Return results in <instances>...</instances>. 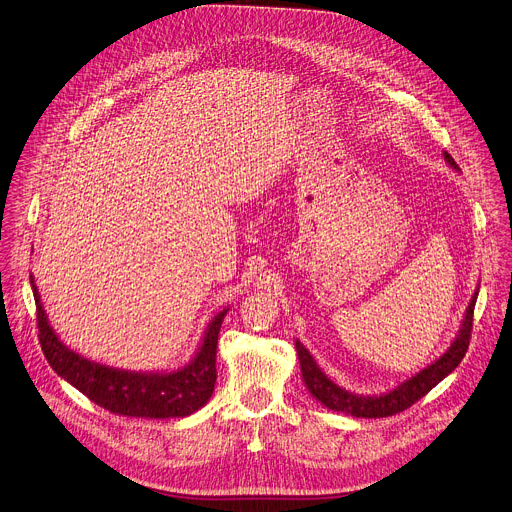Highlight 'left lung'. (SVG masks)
I'll return each instance as SVG.
<instances>
[{
  "label": "left lung",
  "mask_w": 512,
  "mask_h": 512,
  "mask_svg": "<svg viewBox=\"0 0 512 512\" xmlns=\"http://www.w3.org/2000/svg\"><path fill=\"white\" fill-rule=\"evenodd\" d=\"M444 162L452 168V170H460L458 164L452 160V156L448 152H442ZM476 296H478V288L474 290L468 308L464 312L460 330L454 338V342L448 346V350L436 358L432 364H428L426 368H422L420 372H416L414 376H410L408 380L400 382L398 386H394L388 392L382 394H354L338 384H334L316 364V360L312 358V354L304 348V344L300 340H296V352H298V360H300V370H302V380L308 388V392L322 402L326 408L336 410V412H344L356 418H384V416H392L396 412L406 410L408 406H412L416 400H420L426 392H430L442 378H446L462 360V356L468 350V342H470V330H472V314H474V304H476Z\"/></svg>",
  "instance_id": "left-lung-1"
}]
</instances>
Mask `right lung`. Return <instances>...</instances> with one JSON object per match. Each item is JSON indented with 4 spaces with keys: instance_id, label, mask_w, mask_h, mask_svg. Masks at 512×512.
<instances>
[{
    "instance_id": "right-lung-1",
    "label": "right lung",
    "mask_w": 512,
    "mask_h": 512,
    "mask_svg": "<svg viewBox=\"0 0 512 512\" xmlns=\"http://www.w3.org/2000/svg\"><path fill=\"white\" fill-rule=\"evenodd\" d=\"M30 282L38 308L40 344L50 366L98 406L136 418H184L210 400L216 384L218 334L230 308L210 320L194 358L186 366L172 372H136L112 368L70 350L50 326L34 276Z\"/></svg>"
}]
</instances>
